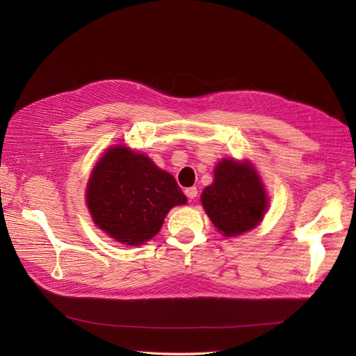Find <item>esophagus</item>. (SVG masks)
<instances>
[{"mask_svg": "<svg viewBox=\"0 0 356 356\" xmlns=\"http://www.w3.org/2000/svg\"><path fill=\"white\" fill-rule=\"evenodd\" d=\"M186 196L188 197V199H196L197 197V188L196 187H188V188H186Z\"/></svg>", "mask_w": 356, "mask_h": 356, "instance_id": "34e87169", "label": "esophagus"}]
</instances>
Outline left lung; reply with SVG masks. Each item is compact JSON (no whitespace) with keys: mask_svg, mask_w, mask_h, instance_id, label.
<instances>
[{"mask_svg":"<svg viewBox=\"0 0 356 356\" xmlns=\"http://www.w3.org/2000/svg\"><path fill=\"white\" fill-rule=\"evenodd\" d=\"M200 199L212 224L227 238L257 227L268 208L260 175L248 160L222 159Z\"/></svg>","mask_w":356,"mask_h":356,"instance_id":"8db88e82","label":"left lung"}]
</instances>
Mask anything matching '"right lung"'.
I'll return each mask as SVG.
<instances>
[{
  "mask_svg": "<svg viewBox=\"0 0 356 356\" xmlns=\"http://www.w3.org/2000/svg\"><path fill=\"white\" fill-rule=\"evenodd\" d=\"M187 203L175 178L126 145L106 149L86 190L93 222L123 245L138 246L160 232L168 212Z\"/></svg>",
  "mask_w": 356,
  "mask_h": 356,
  "instance_id": "add662e5",
  "label": "right lung"
}]
</instances>
